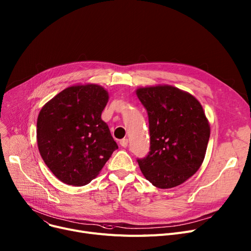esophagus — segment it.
Returning a JSON list of instances; mask_svg holds the SVG:
<instances>
[{
  "instance_id": "esophagus-1",
  "label": "esophagus",
  "mask_w": 251,
  "mask_h": 251,
  "mask_svg": "<svg viewBox=\"0 0 251 251\" xmlns=\"http://www.w3.org/2000/svg\"><path fill=\"white\" fill-rule=\"evenodd\" d=\"M120 145H121L122 147H127V145H128V139H127V138H124V139L120 140Z\"/></svg>"
}]
</instances>
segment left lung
<instances>
[{
    "instance_id": "left-lung-1",
    "label": "left lung",
    "mask_w": 251,
    "mask_h": 251,
    "mask_svg": "<svg viewBox=\"0 0 251 251\" xmlns=\"http://www.w3.org/2000/svg\"><path fill=\"white\" fill-rule=\"evenodd\" d=\"M136 95L148 114L150 151L138 159L152 185L171 189L189 179L202 165L210 124L202 105L185 91L169 85L138 88Z\"/></svg>"
}]
</instances>
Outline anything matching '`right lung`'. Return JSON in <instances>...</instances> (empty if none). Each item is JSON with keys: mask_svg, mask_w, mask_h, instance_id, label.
I'll return each mask as SVG.
<instances>
[{"mask_svg": "<svg viewBox=\"0 0 251 251\" xmlns=\"http://www.w3.org/2000/svg\"><path fill=\"white\" fill-rule=\"evenodd\" d=\"M108 92L95 83L64 89L40 110L37 145L47 168L62 182L85 186L118 145L101 115Z\"/></svg>", "mask_w": 251, "mask_h": 251, "instance_id": "right-lung-1", "label": "right lung"}]
</instances>
